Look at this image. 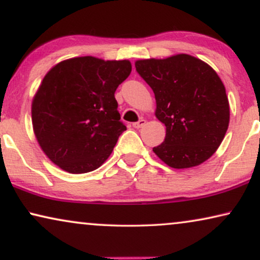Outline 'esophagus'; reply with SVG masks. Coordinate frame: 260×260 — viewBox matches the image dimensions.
Here are the masks:
<instances>
[{"label":"esophagus","instance_id":"1","mask_svg":"<svg viewBox=\"0 0 260 260\" xmlns=\"http://www.w3.org/2000/svg\"><path fill=\"white\" fill-rule=\"evenodd\" d=\"M144 125H145V119H143V118H141L140 120H138V122L133 124V126L136 127V129H140V127H143Z\"/></svg>","mask_w":260,"mask_h":260}]
</instances>
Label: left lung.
<instances>
[{"mask_svg":"<svg viewBox=\"0 0 260 260\" xmlns=\"http://www.w3.org/2000/svg\"><path fill=\"white\" fill-rule=\"evenodd\" d=\"M137 72L154 91L165 142L152 151L175 169L197 167L218 150L230 124V103L218 73L201 59L175 54L141 59Z\"/></svg>","mask_w":260,"mask_h":260,"instance_id":"obj_1","label":"left lung"}]
</instances>
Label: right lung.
<instances>
[{"label":"right lung","instance_id":"right-lung-1","mask_svg":"<svg viewBox=\"0 0 260 260\" xmlns=\"http://www.w3.org/2000/svg\"><path fill=\"white\" fill-rule=\"evenodd\" d=\"M131 73L129 60L77 56L46 73L31 102L33 131L41 150L71 174L99 168L126 130L115 92Z\"/></svg>","mask_w":260,"mask_h":260}]
</instances>
